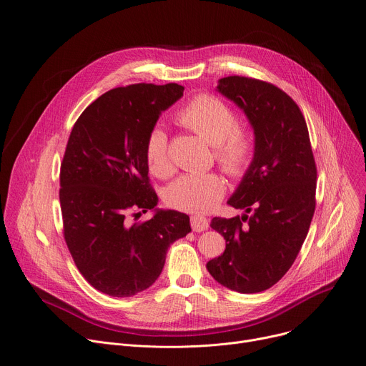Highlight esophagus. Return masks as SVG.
I'll use <instances>...</instances> for the list:
<instances>
[{
    "instance_id": "34e87169",
    "label": "esophagus",
    "mask_w": 366,
    "mask_h": 366,
    "mask_svg": "<svg viewBox=\"0 0 366 366\" xmlns=\"http://www.w3.org/2000/svg\"><path fill=\"white\" fill-rule=\"evenodd\" d=\"M209 224H210L209 219L204 217V216H202V214H194V216H191V227H192V230H195V232H203V230H206V229L209 227Z\"/></svg>"
}]
</instances>
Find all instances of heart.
Returning a JSON list of instances; mask_svg holds the SVG:
<instances>
[{"label": "heart", "instance_id": "obj_1", "mask_svg": "<svg viewBox=\"0 0 366 366\" xmlns=\"http://www.w3.org/2000/svg\"><path fill=\"white\" fill-rule=\"evenodd\" d=\"M175 121L213 144L214 157L227 175L241 178L249 171L257 149L254 129L247 122L238 121L235 109L223 99L209 93L197 94L175 112ZM144 157L153 175L166 178L174 172L168 136L160 125L149 131ZM224 192L226 181L222 175L188 172L168 187L164 198L174 209L207 213L220 203Z\"/></svg>", "mask_w": 366, "mask_h": 366}]
</instances>
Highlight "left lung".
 I'll use <instances>...</instances> for the list:
<instances>
[{
    "mask_svg": "<svg viewBox=\"0 0 366 366\" xmlns=\"http://www.w3.org/2000/svg\"><path fill=\"white\" fill-rule=\"evenodd\" d=\"M217 90L245 112L257 149L227 202L252 214L213 217L226 249L206 267L232 290L258 293L286 274L302 248L315 212L317 166L305 118L287 93L242 76L220 79Z\"/></svg>",
    "mask_w": 366,
    "mask_h": 366,
    "instance_id": "left-lung-1",
    "label": "left lung"
}]
</instances>
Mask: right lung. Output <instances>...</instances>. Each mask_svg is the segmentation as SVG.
Segmentation results:
<instances>
[{"instance_id": "add662e5", "label": "right lung", "mask_w": 366, "mask_h": 366, "mask_svg": "<svg viewBox=\"0 0 366 366\" xmlns=\"http://www.w3.org/2000/svg\"><path fill=\"white\" fill-rule=\"evenodd\" d=\"M177 83L117 87L76 121L59 172L64 239L83 277L109 296H132L160 276L169 245L191 232L189 217L157 210L144 143L162 111L182 96Z\"/></svg>"}]
</instances>
